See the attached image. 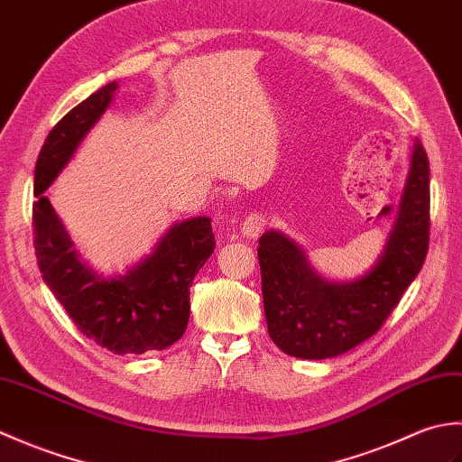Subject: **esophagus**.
<instances>
[{"instance_id": "esophagus-1", "label": "esophagus", "mask_w": 462, "mask_h": 462, "mask_svg": "<svg viewBox=\"0 0 462 462\" xmlns=\"http://www.w3.org/2000/svg\"><path fill=\"white\" fill-rule=\"evenodd\" d=\"M266 226H268L266 216L260 212H254V214L246 216V220H244L242 232H244V236H248V238H258L260 234L266 230Z\"/></svg>"}]
</instances>
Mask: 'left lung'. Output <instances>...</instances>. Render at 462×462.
<instances>
[{
  "mask_svg": "<svg viewBox=\"0 0 462 462\" xmlns=\"http://www.w3.org/2000/svg\"><path fill=\"white\" fill-rule=\"evenodd\" d=\"M429 159L415 141L395 226L365 276L333 283L308 266L306 254L280 232L260 238L258 260L268 333L291 357H336L369 339L423 268L430 230Z\"/></svg>",
  "mask_w": 462,
  "mask_h": 462,
  "instance_id": "1",
  "label": "left lung"
}]
</instances>
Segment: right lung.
Wrapping results in <instances>:
<instances>
[{
    "instance_id": "1",
    "label": "right lung",
    "mask_w": 462,
    "mask_h": 462,
    "mask_svg": "<svg viewBox=\"0 0 462 462\" xmlns=\"http://www.w3.org/2000/svg\"><path fill=\"white\" fill-rule=\"evenodd\" d=\"M116 83L87 97L59 121L35 164L33 246L49 290L85 337L116 356L161 351L182 337L190 318V286L216 248L210 218L174 224L154 252L125 276L103 280L81 263L43 194L83 136L109 106Z\"/></svg>"
}]
</instances>
